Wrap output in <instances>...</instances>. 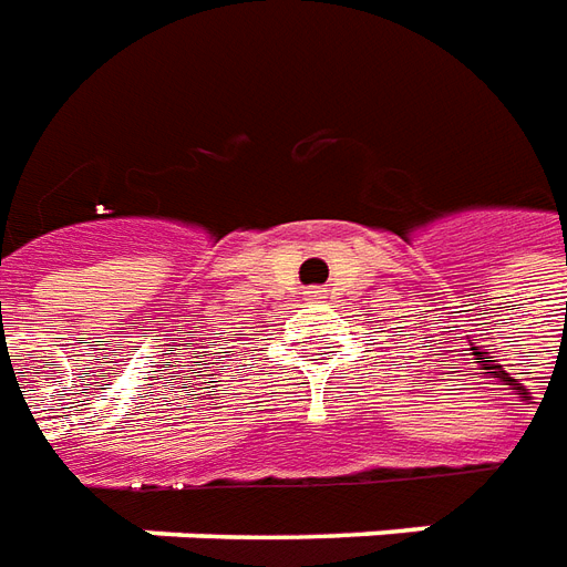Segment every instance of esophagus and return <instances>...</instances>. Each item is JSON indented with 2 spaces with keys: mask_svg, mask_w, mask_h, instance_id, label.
<instances>
[{
  "mask_svg": "<svg viewBox=\"0 0 567 567\" xmlns=\"http://www.w3.org/2000/svg\"><path fill=\"white\" fill-rule=\"evenodd\" d=\"M317 299H320V292H317Z\"/></svg>",
  "mask_w": 567,
  "mask_h": 567,
  "instance_id": "obj_1",
  "label": "esophagus"
}]
</instances>
